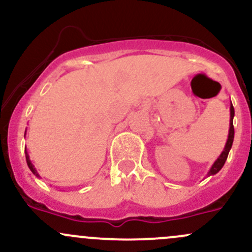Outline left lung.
Listing matches in <instances>:
<instances>
[{
  "mask_svg": "<svg viewBox=\"0 0 252 252\" xmlns=\"http://www.w3.org/2000/svg\"><path fill=\"white\" fill-rule=\"evenodd\" d=\"M229 129H228V138H227V142H226V145H224L223 148V151L220 154V156H219L218 158H216V161L214 162L212 168L209 169V172H208L207 177H210V175H215L216 173H219L221 170V168L223 167L224 162H226L227 159V156H228V153L229 150H231L232 148V144H233V139H234V127H233V118H234V108H233V104H232L231 102V107H229Z\"/></svg>",
  "mask_w": 252,
  "mask_h": 252,
  "instance_id": "8db88e82",
  "label": "left lung"
}]
</instances>
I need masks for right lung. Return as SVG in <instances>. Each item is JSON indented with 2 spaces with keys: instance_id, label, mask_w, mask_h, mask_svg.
Here are the masks:
<instances>
[{
  "instance_id": "add662e5",
  "label": "right lung",
  "mask_w": 252,
  "mask_h": 252,
  "mask_svg": "<svg viewBox=\"0 0 252 252\" xmlns=\"http://www.w3.org/2000/svg\"><path fill=\"white\" fill-rule=\"evenodd\" d=\"M25 134H26V131H25ZM25 156H26V162H28V166H29V168H30V170H31L32 173H33L34 175H36L37 178H39L40 179V177H39V174H38V172H37V169L34 168V166L33 164H32V162H31V159H30V156H29V153L28 151H26V148H25Z\"/></svg>"
}]
</instances>
